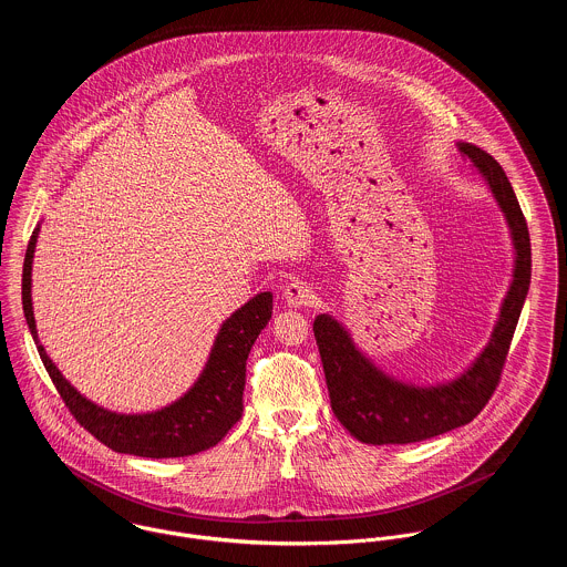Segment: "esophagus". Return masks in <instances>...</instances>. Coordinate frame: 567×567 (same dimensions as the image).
I'll return each mask as SVG.
<instances>
[{"instance_id":"esophagus-1","label":"esophagus","mask_w":567,"mask_h":567,"mask_svg":"<svg viewBox=\"0 0 567 567\" xmlns=\"http://www.w3.org/2000/svg\"><path fill=\"white\" fill-rule=\"evenodd\" d=\"M312 299H315V290L303 279H295V281L286 284V288H284V301L290 308H306L312 303Z\"/></svg>"}]
</instances>
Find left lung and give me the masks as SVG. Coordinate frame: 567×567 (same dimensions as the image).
I'll return each instance as SVG.
<instances>
[{
    "label": "left lung",
    "instance_id": "1",
    "mask_svg": "<svg viewBox=\"0 0 567 567\" xmlns=\"http://www.w3.org/2000/svg\"><path fill=\"white\" fill-rule=\"evenodd\" d=\"M461 155L485 178L508 225L513 243V279L499 306L491 338L478 358L454 380L412 384L382 371L353 342L351 331L331 315L315 319L327 391L336 419L362 443L405 445L439 436L470 423L493 395L530 286V236L517 196L483 148L456 142Z\"/></svg>",
    "mask_w": 567,
    "mask_h": 567
}]
</instances>
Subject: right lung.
<instances>
[{
    "instance_id": "right-lung-1",
    "label": "right lung",
    "mask_w": 567,
    "mask_h": 567,
    "mask_svg": "<svg viewBox=\"0 0 567 567\" xmlns=\"http://www.w3.org/2000/svg\"><path fill=\"white\" fill-rule=\"evenodd\" d=\"M39 225L32 231L23 259L21 301L25 323L34 338L39 355L50 373L56 391L76 421L100 443L120 452L144 458H181L205 452L223 441V436L243 416L246 382V358L252 342L272 315V295L259 292L220 324L209 358L192 384L176 402L155 412L124 414L93 404L81 395L50 360L39 342L32 312V259L39 238Z\"/></svg>"
}]
</instances>
